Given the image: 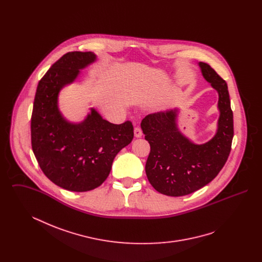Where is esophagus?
<instances>
[{"instance_id":"34e87169","label":"esophagus","mask_w":262,"mask_h":262,"mask_svg":"<svg viewBox=\"0 0 262 262\" xmlns=\"http://www.w3.org/2000/svg\"><path fill=\"white\" fill-rule=\"evenodd\" d=\"M134 133H135V137H137V138L142 137V130H141L140 127H136Z\"/></svg>"}]
</instances>
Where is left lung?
I'll list each match as a JSON object with an SVG mask.
<instances>
[{"instance_id":"8db88e82","label":"left lung","mask_w":262,"mask_h":262,"mask_svg":"<svg viewBox=\"0 0 262 262\" xmlns=\"http://www.w3.org/2000/svg\"><path fill=\"white\" fill-rule=\"evenodd\" d=\"M204 79L218 93L217 128L208 141L198 144L178 125L180 108L146 116L141 124L150 153L145 172L151 186L169 196L187 195L219 174L231 151L234 121L228 86L211 67L199 62Z\"/></svg>"}]
</instances>
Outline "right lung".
Masks as SVG:
<instances>
[{
	"instance_id": "right-lung-1",
	"label": "right lung",
	"mask_w": 262,
	"mask_h": 262,
	"mask_svg": "<svg viewBox=\"0 0 262 262\" xmlns=\"http://www.w3.org/2000/svg\"><path fill=\"white\" fill-rule=\"evenodd\" d=\"M96 60L93 52L64 54L39 81L33 103L31 144L38 164L55 185L75 192L101 186L116 155L134 138L130 122L115 125L94 108L83 121L72 122L60 110L61 90Z\"/></svg>"
}]
</instances>
